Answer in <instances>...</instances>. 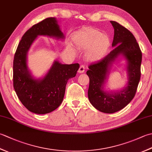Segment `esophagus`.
<instances>
[{
  "mask_svg": "<svg viewBox=\"0 0 152 152\" xmlns=\"http://www.w3.org/2000/svg\"><path fill=\"white\" fill-rule=\"evenodd\" d=\"M84 71H85V66L83 65V64H81L79 68L78 73H80V74L83 73V72H84Z\"/></svg>",
  "mask_w": 152,
  "mask_h": 152,
  "instance_id": "esophagus-1",
  "label": "esophagus"
}]
</instances>
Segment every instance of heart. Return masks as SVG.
I'll return each mask as SVG.
<instances>
[{"mask_svg":"<svg viewBox=\"0 0 152 152\" xmlns=\"http://www.w3.org/2000/svg\"><path fill=\"white\" fill-rule=\"evenodd\" d=\"M75 42L80 49L92 47L88 52V57L91 59H97L102 57L107 51L110 43L107 35L96 30L88 31L80 34L76 38Z\"/></svg>","mask_w":152,"mask_h":152,"instance_id":"b5f03b06","label":"heart"}]
</instances>
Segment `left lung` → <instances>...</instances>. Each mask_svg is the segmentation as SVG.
Masks as SVG:
<instances>
[{"label":"left lung","mask_w":152,"mask_h":152,"mask_svg":"<svg viewBox=\"0 0 152 152\" xmlns=\"http://www.w3.org/2000/svg\"><path fill=\"white\" fill-rule=\"evenodd\" d=\"M114 28L112 47L107 56L88 66L87 75L89 78L88 98L94 107L101 112L112 114L125 107L136 94L140 79L142 51L131 32L118 23L110 21ZM122 54L128 61V82L120 92L107 93L104 84L113 62Z\"/></svg>","instance_id":"8db88e82"}]
</instances>
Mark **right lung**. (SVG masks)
Instances as JSON below:
<instances>
[{"instance_id": "right-lung-1", "label": "right lung", "mask_w": 152, "mask_h": 152, "mask_svg": "<svg viewBox=\"0 0 152 152\" xmlns=\"http://www.w3.org/2000/svg\"><path fill=\"white\" fill-rule=\"evenodd\" d=\"M38 35L64 38L55 18H48L26 31L19 42L13 64V83L19 99L28 110L38 114L55 110L62 102L66 83L76 75L80 64H63L56 61L41 80L34 78L28 70L27 54Z\"/></svg>"}]
</instances>
